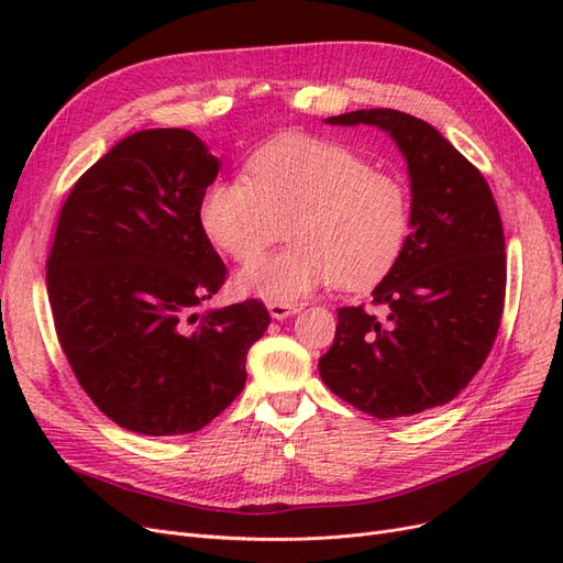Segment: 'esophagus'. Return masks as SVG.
<instances>
[{
  "label": "esophagus",
  "mask_w": 563,
  "mask_h": 563,
  "mask_svg": "<svg viewBox=\"0 0 563 563\" xmlns=\"http://www.w3.org/2000/svg\"><path fill=\"white\" fill-rule=\"evenodd\" d=\"M266 308H268L271 318H276V320H285V318H289V316L299 313V306H297V303H280V301H268V303H266Z\"/></svg>",
  "instance_id": "34e87169"
}]
</instances>
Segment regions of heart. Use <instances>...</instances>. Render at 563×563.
Segmentation results:
<instances>
[{"mask_svg": "<svg viewBox=\"0 0 563 563\" xmlns=\"http://www.w3.org/2000/svg\"><path fill=\"white\" fill-rule=\"evenodd\" d=\"M245 177L212 183L198 217L208 239L241 264L257 260L287 222L289 247L239 274L247 295L295 303L328 280L367 289L402 255L411 227L405 183L336 142L274 140L247 161Z\"/></svg>", "mask_w": 563, "mask_h": 563, "instance_id": "b5f03b06", "label": "heart"}]
</instances>
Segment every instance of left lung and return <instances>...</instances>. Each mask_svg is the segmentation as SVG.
Listing matches in <instances>:
<instances>
[{
  "label": "left lung",
  "instance_id": "obj_1",
  "mask_svg": "<svg viewBox=\"0 0 563 563\" xmlns=\"http://www.w3.org/2000/svg\"><path fill=\"white\" fill-rule=\"evenodd\" d=\"M330 125H376L402 152L411 233L374 287V306H343L332 349L318 362L334 395L376 419L451 402L492 351L505 301V235L484 175L430 123L357 110Z\"/></svg>",
  "mask_w": 563,
  "mask_h": 563
}]
</instances>
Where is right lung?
Returning <instances> with one entry per match:
<instances>
[{
  "mask_svg": "<svg viewBox=\"0 0 563 563\" xmlns=\"http://www.w3.org/2000/svg\"><path fill=\"white\" fill-rule=\"evenodd\" d=\"M217 173L191 131L123 137L69 191L46 262L71 372L104 416L150 438L222 413L271 322L257 299L198 313L227 278L198 217Z\"/></svg>",
  "mask_w": 563,
  "mask_h": 563,
  "instance_id": "obj_1",
  "label": "right lung"
}]
</instances>
